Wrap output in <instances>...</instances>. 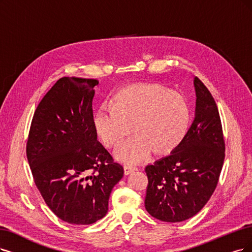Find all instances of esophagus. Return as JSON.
<instances>
[{
  "instance_id": "34e87169",
  "label": "esophagus",
  "mask_w": 252,
  "mask_h": 252,
  "mask_svg": "<svg viewBox=\"0 0 252 252\" xmlns=\"http://www.w3.org/2000/svg\"><path fill=\"white\" fill-rule=\"evenodd\" d=\"M124 169H125V174H126V175H128V174H131V173L134 172V171H137L136 167L128 166V165H125V166H124Z\"/></svg>"
}]
</instances>
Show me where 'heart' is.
Returning a JSON list of instances; mask_svg holds the SVG:
<instances>
[{
	"instance_id": "obj_1",
	"label": "heart",
	"mask_w": 252,
	"mask_h": 252,
	"mask_svg": "<svg viewBox=\"0 0 252 252\" xmlns=\"http://www.w3.org/2000/svg\"><path fill=\"white\" fill-rule=\"evenodd\" d=\"M191 111L180 92L153 83H138L118 90L112 106L100 107L93 118L94 129L106 147L118 146L116 159L135 164L153 153L158 157L174 153L187 136Z\"/></svg>"
}]
</instances>
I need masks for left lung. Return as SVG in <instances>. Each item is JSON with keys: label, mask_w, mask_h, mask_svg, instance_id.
I'll list each match as a JSON object with an SVG mask.
<instances>
[{"label": "left lung", "mask_w": 252, "mask_h": 252, "mask_svg": "<svg viewBox=\"0 0 252 252\" xmlns=\"http://www.w3.org/2000/svg\"><path fill=\"white\" fill-rule=\"evenodd\" d=\"M193 84L196 101L187 136L174 153L145 168V209L165 222H182L196 215L215 191L224 161L216 102L197 77Z\"/></svg>", "instance_id": "obj_1"}]
</instances>
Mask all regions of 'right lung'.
<instances>
[{
    "label": "right lung",
    "instance_id": "add662e5",
    "mask_svg": "<svg viewBox=\"0 0 252 252\" xmlns=\"http://www.w3.org/2000/svg\"><path fill=\"white\" fill-rule=\"evenodd\" d=\"M93 79L64 77L37 107L27 143L33 179L56 216L70 224H92L106 216L109 197L123 179L97 141L93 126Z\"/></svg>",
    "mask_w": 252,
    "mask_h": 252
}]
</instances>
